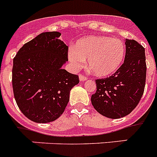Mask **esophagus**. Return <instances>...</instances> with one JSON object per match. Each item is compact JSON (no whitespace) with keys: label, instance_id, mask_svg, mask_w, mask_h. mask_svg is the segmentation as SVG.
<instances>
[{"label":"esophagus","instance_id":"esophagus-1","mask_svg":"<svg viewBox=\"0 0 157 157\" xmlns=\"http://www.w3.org/2000/svg\"><path fill=\"white\" fill-rule=\"evenodd\" d=\"M79 79H80V81H85L87 80V77L84 76L83 74H80L79 75Z\"/></svg>","mask_w":157,"mask_h":157}]
</instances>
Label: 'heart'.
<instances>
[{"instance_id":"1","label":"heart","mask_w":157,"mask_h":157,"mask_svg":"<svg viewBox=\"0 0 157 157\" xmlns=\"http://www.w3.org/2000/svg\"><path fill=\"white\" fill-rule=\"evenodd\" d=\"M125 56V45L118 38L85 36L76 42L68 52V59L81 68L88 59V67L95 76L105 77L119 68Z\"/></svg>"}]
</instances>
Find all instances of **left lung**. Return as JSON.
<instances>
[{"label": "left lung", "instance_id": "8db88e82", "mask_svg": "<svg viewBox=\"0 0 157 157\" xmlns=\"http://www.w3.org/2000/svg\"><path fill=\"white\" fill-rule=\"evenodd\" d=\"M123 63L107 78L96 80L92 105L101 115L120 118L129 114L140 102L146 81L145 50L136 40L126 39Z\"/></svg>", "mask_w": 157, "mask_h": 157}]
</instances>
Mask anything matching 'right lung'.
Segmentation results:
<instances>
[{
	"label": "right lung",
	"mask_w": 157,
	"mask_h": 157,
	"mask_svg": "<svg viewBox=\"0 0 157 157\" xmlns=\"http://www.w3.org/2000/svg\"><path fill=\"white\" fill-rule=\"evenodd\" d=\"M57 31L25 43L13 59L12 83L17 105L30 120L47 123L63 114L79 77L62 69L68 48Z\"/></svg>",
	"instance_id": "obj_1"
}]
</instances>
